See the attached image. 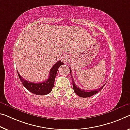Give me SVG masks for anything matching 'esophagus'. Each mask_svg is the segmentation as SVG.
Returning a JSON list of instances; mask_svg holds the SVG:
<instances>
[{"label":"esophagus","instance_id":"1","mask_svg":"<svg viewBox=\"0 0 130 130\" xmlns=\"http://www.w3.org/2000/svg\"><path fill=\"white\" fill-rule=\"evenodd\" d=\"M62 61L63 62H64V63H67L70 60V59H69V57L68 56L66 55V56H64L62 57Z\"/></svg>","mask_w":130,"mask_h":130}]
</instances>
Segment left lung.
I'll return each instance as SVG.
<instances>
[{
    "label": "left lung",
    "instance_id": "8db88e82",
    "mask_svg": "<svg viewBox=\"0 0 130 130\" xmlns=\"http://www.w3.org/2000/svg\"><path fill=\"white\" fill-rule=\"evenodd\" d=\"M70 74H71V77L72 78V81H73V89L75 93L76 94L79 96L82 97V98H88V97H90L91 96H92L93 95L97 93L98 92L101 90L104 87V86L105 84L103 85L102 87H101L100 88L95 89V90H92V91H85L84 89H81L80 88H79L78 87H77V86L75 85L74 81L73 80V77H72V75H71V70L70 68Z\"/></svg>",
    "mask_w": 130,
    "mask_h": 130
}]
</instances>
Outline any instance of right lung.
<instances>
[{
    "instance_id": "add662e5",
    "label": "right lung",
    "mask_w": 130,
    "mask_h": 130,
    "mask_svg": "<svg viewBox=\"0 0 130 130\" xmlns=\"http://www.w3.org/2000/svg\"><path fill=\"white\" fill-rule=\"evenodd\" d=\"M63 64L64 63L60 60L57 61L51 69L48 79L42 83H31L24 79L18 71L17 73L22 84L27 90L37 95H45L48 94L52 90L57 70L59 67Z\"/></svg>"
}]
</instances>
